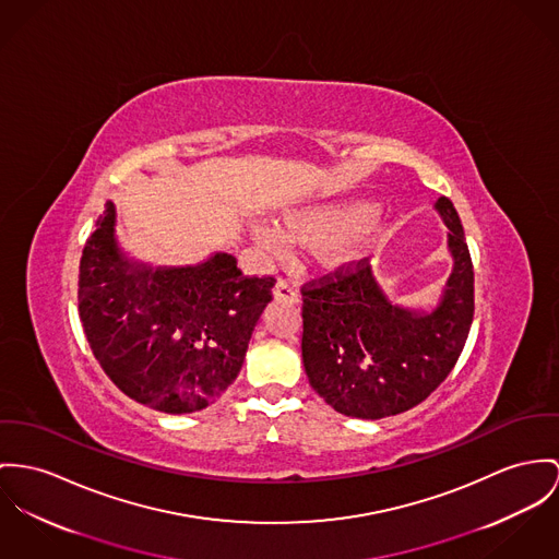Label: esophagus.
<instances>
[{"mask_svg":"<svg viewBox=\"0 0 559 559\" xmlns=\"http://www.w3.org/2000/svg\"><path fill=\"white\" fill-rule=\"evenodd\" d=\"M274 298H276V300L300 301L298 292H296L287 281H278V283L274 285Z\"/></svg>","mask_w":559,"mask_h":559,"instance_id":"1","label":"esophagus"}]
</instances>
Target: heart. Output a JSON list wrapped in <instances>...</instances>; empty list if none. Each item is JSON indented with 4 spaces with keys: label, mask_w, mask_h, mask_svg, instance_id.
Segmentation results:
<instances>
[{
    "label": "heart",
    "mask_w": 559,
    "mask_h": 559,
    "mask_svg": "<svg viewBox=\"0 0 559 559\" xmlns=\"http://www.w3.org/2000/svg\"><path fill=\"white\" fill-rule=\"evenodd\" d=\"M379 229L377 209L364 200L301 204L281 215V231L261 225L259 245L281 253L287 240L300 245H323L321 259L332 267H346L361 258Z\"/></svg>",
    "instance_id": "heart-1"
}]
</instances>
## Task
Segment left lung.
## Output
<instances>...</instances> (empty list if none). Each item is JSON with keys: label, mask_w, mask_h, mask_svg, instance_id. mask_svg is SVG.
I'll use <instances>...</instances> for the list:
<instances>
[{"label": "left lung", "mask_w": 559, "mask_h": 559, "mask_svg": "<svg viewBox=\"0 0 559 559\" xmlns=\"http://www.w3.org/2000/svg\"><path fill=\"white\" fill-rule=\"evenodd\" d=\"M433 209L447 225L451 274L438 304L389 300L370 265L338 270L301 289V359L312 389L338 413L383 419L421 404L457 364L474 314L473 259L451 200Z\"/></svg>", "instance_id": "8db88e82"}]
</instances>
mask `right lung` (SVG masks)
<instances>
[{
	"label": "right lung",
	"mask_w": 559,
	"mask_h": 559,
	"mask_svg": "<svg viewBox=\"0 0 559 559\" xmlns=\"http://www.w3.org/2000/svg\"><path fill=\"white\" fill-rule=\"evenodd\" d=\"M106 204L86 240L79 312L91 350L131 400L170 415L211 406L245 364L272 276H245L229 253L159 265L119 247Z\"/></svg>",
	"instance_id": "add662e5"
}]
</instances>
